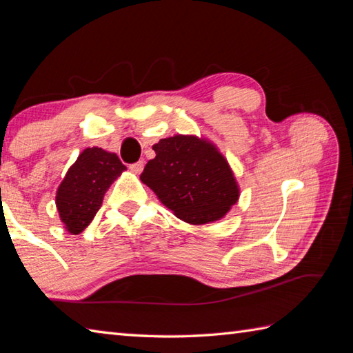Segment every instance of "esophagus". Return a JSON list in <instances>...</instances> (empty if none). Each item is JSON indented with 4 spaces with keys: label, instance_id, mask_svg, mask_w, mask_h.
I'll use <instances>...</instances> for the list:
<instances>
[{
    "label": "esophagus",
    "instance_id": "34e87169",
    "mask_svg": "<svg viewBox=\"0 0 353 353\" xmlns=\"http://www.w3.org/2000/svg\"><path fill=\"white\" fill-rule=\"evenodd\" d=\"M142 170H144V162L139 161V162H134L130 165V171L134 172V174H141Z\"/></svg>",
    "mask_w": 353,
    "mask_h": 353
}]
</instances>
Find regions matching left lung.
<instances>
[{"label": "left lung", "instance_id": "left-lung-1", "mask_svg": "<svg viewBox=\"0 0 353 353\" xmlns=\"http://www.w3.org/2000/svg\"><path fill=\"white\" fill-rule=\"evenodd\" d=\"M156 157L141 174L177 219L206 224L223 219L239 197L228 161L209 141L190 134L161 139L153 145Z\"/></svg>", "mask_w": 353, "mask_h": 353}]
</instances>
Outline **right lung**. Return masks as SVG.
<instances>
[{
    "instance_id": "add662e5",
    "label": "right lung",
    "mask_w": 353,
    "mask_h": 353,
    "mask_svg": "<svg viewBox=\"0 0 353 353\" xmlns=\"http://www.w3.org/2000/svg\"><path fill=\"white\" fill-rule=\"evenodd\" d=\"M125 170L115 153L92 147L80 153L56 194V206L65 229L83 232L103 203L112 182Z\"/></svg>"
}]
</instances>
